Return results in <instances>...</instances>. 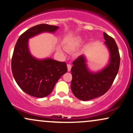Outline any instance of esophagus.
Instances as JSON below:
<instances>
[{"label": "esophagus", "instance_id": "1", "mask_svg": "<svg viewBox=\"0 0 133 133\" xmlns=\"http://www.w3.org/2000/svg\"><path fill=\"white\" fill-rule=\"evenodd\" d=\"M67 68H68V71H70V70H71V65H70V64H68V65H67Z\"/></svg>", "mask_w": 133, "mask_h": 133}]
</instances>
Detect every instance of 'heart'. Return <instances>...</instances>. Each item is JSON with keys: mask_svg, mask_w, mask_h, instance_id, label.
Listing matches in <instances>:
<instances>
[{"mask_svg": "<svg viewBox=\"0 0 133 133\" xmlns=\"http://www.w3.org/2000/svg\"><path fill=\"white\" fill-rule=\"evenodd\" d=\"M83 42V39L82 37H76V38L74 40V41L73 42V43H71V48H75L78 47L79 45L82 44Z\"/></svg>", "mask_w": 133, "mask_h": 133, "instance_id": "1", "label": "heart"}]
</instances>
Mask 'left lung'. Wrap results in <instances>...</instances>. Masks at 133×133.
<instances>
[{
    "label": "left lung",
    "instance_id": "obj_1",
    "mask_svg": "<svg viewBox=\"0 0 133 133\" xmlns=\"http://www.w3.org/2000/svg\"><path fill=\"white\" fill-rule=\"evenodd\" d=\"M104 38L110 54V63L98 72H91L87 67L85 56L80 55L73 62L71 72V89L78 99L88 101L102 96L108 91L118 74L120 56L113 38L103 33Z\"/></svg>",
    "mask_w": 133,
    "mask_h": 133
}]
</instances>
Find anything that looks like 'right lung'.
<instances>
[{
	"label": "right lung",
	"instance_id": "obj_1",
	"mask_svg": "<svg viewBox=\"0 0 133 133\" xmlns=\"http://www.w3.org/2000/svg\"><path fill=\"white\" fill-rule=\"evenodd\" d=\"M59 26L39 24L28 29L17 40L11 62L12 74L17 85L26 94L44 98L52 92L60 77L67 71L65 62L51 58L38 60L30 53L28 40L42 32L54 33Z\"/></svg>",
	"mask_w": 133,
	"mask_h": 133
}]
</instances>
